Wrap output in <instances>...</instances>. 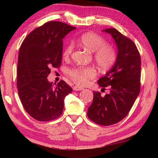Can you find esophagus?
<instances>
[{
	"mask_svg": "<svg viewBox=\"0 0 158 158\" xmlns=\"http://www.w3.org/2000/svg\"><path fill=\"white\" fill-rule=\"evenodd\" d=\"M84 89L81 87H79V86H77V85H75V86L73 87V90H75V91H78V90H81Z\"/></svg>",
	"mask_w": 158,
	"mask_h": 158,
	"instance_id": "1",
	"label": "esophagus"
}]
</instances>
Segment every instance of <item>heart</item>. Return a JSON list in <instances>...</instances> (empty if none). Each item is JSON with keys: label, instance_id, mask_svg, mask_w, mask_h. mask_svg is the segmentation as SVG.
Returning <instances> with one entry per match:
<instances>
[{"label": "heart", "instance_id": "heart-1", "mask_svg": "<svg viewBox=\"0 0 158 158\" xmlns=\"http://www.w3.org/2000/svg\"><path fill=\"white\" fill-rule=\"evenodd\" d=\"M79 44L89 51L94 52V59L98 65L104 70L111 68L116 63L117 54L113 46L106 44L103 37L93 32L83 34L79 38ZM73 52V44H69L63 52V57L68 58ZM72 79L78 85H85L89 79L95 76V70L92 67H79L68 70Z\"/></svg>", "mask_w": 158, "mask_h": 158}]
</instances>
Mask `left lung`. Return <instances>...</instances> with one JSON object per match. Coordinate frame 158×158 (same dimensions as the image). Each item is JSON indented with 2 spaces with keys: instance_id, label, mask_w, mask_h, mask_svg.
Returning a JSON list of instances; mask_svg holds the SVG:
<instances>
[{
  "instance_id": "obj_1",
  "label": "left lung",
  "mask_w": 158,
  "mask_h": 158,
  "mask_svg": "<svg viewBox=\"0 0 158 158\" xmlns=\"http://www.w3.org/2000/svg\"><path fill=\"white\" fill-rule=\"evenodd\" d=\"M103 31L114 40L117 58L110 70L98 81L100 86L110 87V93L102 97L100 92H93L87 115L95 123L107 126L123 119L139 94L141 56L135 44L116 29Z\"/></svg>"
}]
</instances>
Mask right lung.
Masks as SVG:
<instances>
[{
    "instance_id": "1",
    "label": "right lung",
    "mask_w": 158,
    "mask_h": 158,
    "mask_svg": "<svg viewBox=\"0 0 158 158\" xmlns=\"http://www.w3.org/2000/svg\"><path fill=\"white\" fill-rule=\"evenodd\" d=\"M60 21H49L29 33L18 57L17 89L26 111L37 121H49L63 113L64 99L72 88L63 80L53 86L47 76L62 61L63 39L75 29Z\"/></svg>"
}]
</instances>
